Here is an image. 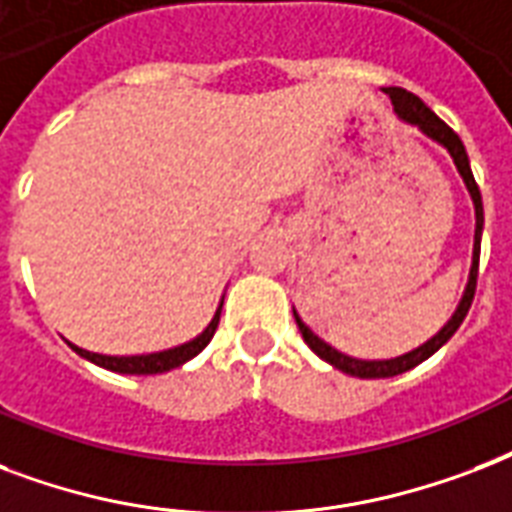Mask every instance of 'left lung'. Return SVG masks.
<instances>
[{
	"label": "left lung",
	"instance_id": "1",
	"mask_svg": "<svg viewBox=\"0 0 512 512\" xmlns=\"http://www.w3.org/2000/svg\"><path fill=\"white\" fill-rule=\"evenodd\" d=\"M387 95H390L392 106H395V114H398L400 120L408 122V125H417L427 138H433V141H438V144L449 149L451 160H454V165H457L459 176H462V181H465L467 192H470L475 205L473 267H470V277H467V288L465 293H462V301H459V307L454 310L449 323H446V326L433 336V339H427L422 347H417V350H411L406 352V355H398V358H390V360H358V358H350V355H344V352L334 350L331 344H326L320 336L312 334L310 328L301 323L296 310H293L296 326H299L304 342L310 344V350L315 352L318 358L326 360V363H331L334 368H339V371H344V374L358 376V379H387V376L406 374V371H411L414 366H419L422 360H427L430 355H435V352L441 350L443 344L457 334V328L462 326V320H465L467 310H470V304H473L475 283H478V259H481L483 202H481V192H478V184H475V178H473V170H470V160H467L465 144L459 141L457 133H454V130H451L449 125H446V122L433 112V109H427V106L422 104V98H417L414 93H408V90H403V87H387Z\"/></svg>",
	"mask_w": 512,
	"mask_h": 512
}]
</instances>
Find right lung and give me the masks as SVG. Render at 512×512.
<instances>
[{
    "label": "right lung",
    "mask_w": 512,
    "mask_h": 512,
    "mask_svg": "<svg viewBox=\"0 0 512 512\" xmlns=\"http://www.w3.org/2000/svg\"><path fill=\"white\" fill-rule=\"evenodd\" d=\"M224 304V301H221ZM221 304L213 320L208 323V328L202 331L200 336H194L192 342L186 344H178V347H170V350H162V352H149V355H125V358H117V355H98V352H87L77 344H71L77 355H82L85 360L95 363V366L101 368H109V371H117V374H165L170 368H178L184 366L186 360H192L194 355H200L208 342L213 339L216 334V328H219V318H221Z\"/></svg>",
    "instance_id": "right-lung-1"
}]
</instances>
